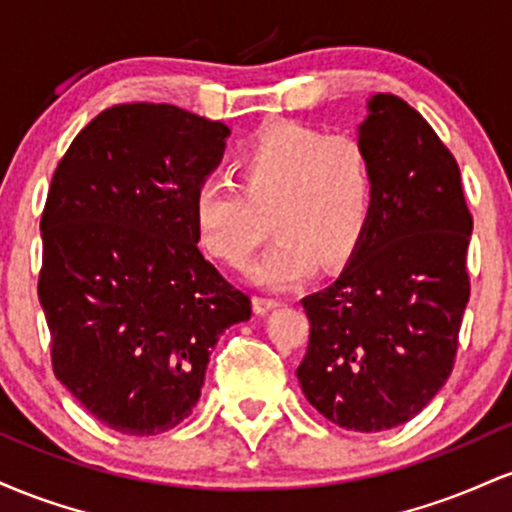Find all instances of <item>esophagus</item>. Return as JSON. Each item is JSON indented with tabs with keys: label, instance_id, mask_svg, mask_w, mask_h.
<instances>
[{
	"label": "esophagus",
	"instance_id": "obj_1",
	"mask_svg": "<svg viewBox=\"0 0 512 512\" xmlns=\"http://www.w3.org/2000/svg\"><path fill=\"white\" fill-rule=\"evenodd\" d=\"M281 305V298H274V296H262V293H257L255 298H252V308H255V313H269V310L279 308Z\"/></svg>",
	"mask_w": 512,
	"mask_h": 512
}]
</instances>
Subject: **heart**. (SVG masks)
Here are the masks:
<instances>
[{
  "instance_id": "obj_1",
  "label": "heart",
  "mask_w": 512,
  "mask_h": 512,
  "mask_svg": "<svg viewBox=\"0 0 512 512\" xmlns=\"http://www.w3.org/2000/svg\"><path fill=\"white\" fill-rule=\"evenodd\" d=\"M233 182L207 180L192 199L199 245L228 267H245L269 236L267 255L252 267L257 284H296L317 262L339 267L361 248L375 214V166L354 134H325L289 120L257 129L233 158Z\"/></svg>"
}]
</instances>
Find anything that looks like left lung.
Instances as JSON below:
<instances>
[{
  "label": "left lung",
  "mask_w": 512,
  "mask_h": 512,
  "mask_svg": "<svg viewBox=\"0 0 512 512\" xmlns=\"http://www.w3.org/2000/svg\"><path fill=\"white\" fill-rule=\"evenodd\" d=\"M358 139L375 214L344 272L301 301L310 337L296 375L325 419L375 433L414 419L452 373L472 214L455 156L402 98H370Z\"/></svg>",
  "instance_id": "left-lung-1"
}]
</instances>
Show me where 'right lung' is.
Segmentation results:
<instances>
[{
	"instance_id": "obj_1",
	"label": "right lung",
	"mask_w": 512,
	"mask_h": 512,
	"mask_svg": "<svg viewBox=\"0 0 512 512\" xmlns=\"http://www.w3.org/2000/svg\"><path fill=\"white\" fill-rule=\"evenodd\" d=\"M223 122L122 103L76 134L52 175L38 298L57 380L125 436L195 409L216 342L252 315L197 248L192 199L219 166Z\"/></svg>"
}]
</instances>
